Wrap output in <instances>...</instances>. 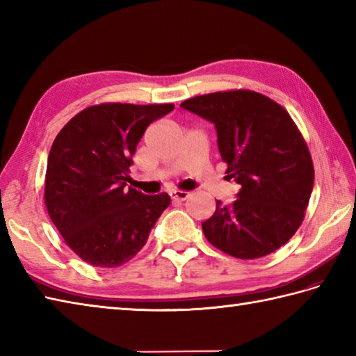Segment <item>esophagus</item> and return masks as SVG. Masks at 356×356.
Returning a JSON list of instances; mask_svg holds the SVG:
<instances>
[{
  "label": "esophagus",
  "instance_id": "1",
  "mask_svg": "<svg viewBox=\"0 0 356 356\" xmlns=\"http://www.w3.org/2000/svg\"><path fill=\"white\" fill-rule=\"evenodd\" d=\"M170 195H171L172 200L184 202V200H186L188 197H190V193H188V191H180V190H174V191L170 193Z\"/></svg>",
  "mask_w": 356,
  "mask_h": 356
}]
</instances>
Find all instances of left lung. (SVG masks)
I'll return each mask as SVG.
<instances>
[{
    "label": "left lung",
    "mask_w": 356,
    "mask_h": 356,
    "mask_svg": "<svg viewBox=\"0 0 356 356\" xmlns=\"http://www.w3.org/2000/svg\"><path fill=\"white\" fill-rule=\"evenodd\" d=\"M180 107L216 125L226 179L240 185L231 207L216 202L202 223L211 245L254 260L286 245L314 188V162L303 134L282 105L252 90L194 96Z\"/></svg>",
    "instance_id": "8db88e82"
}]
</instances>
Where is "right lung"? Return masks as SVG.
<instances>
[{"label":"right lung","mask_w":356,"mask_h":356,"mask_svg":"<svg viewBox=\"0 0 356 356\" xmlns=\"http://www.w3.org/2000/svg\"><path fill=\"white\" fill-rule=\"evenodd\" d=\"M174 104L92 105L53 140L44 202L65 245L95 268H118L147 243L170 195L127 188L133 154L147 127Z\"/></svg>","instance_id":"add662e5"}]
</instances>
